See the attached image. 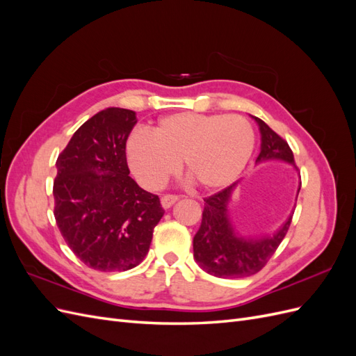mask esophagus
I'll use <instances>...</instances> for the list:
<instances>
[{
	"label": "esophagus",
	"mask_w": 356,
	"mask_h": 356,
	"mask_svg": "<svg viewBox=\"0 0 356 356\" xmlns=\"http://www.w3.org/2000/svg\"><path fill=\"white\" fill-rule=\"evenodd\" d=\"M177 200H178V196H175V195H165V196H161L160 203L165 209H169Z\"/></svg>",
	"instance_id": "1"
}]
</instances>
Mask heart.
<instances>
[{
	"label": "heart",
	"instance_id": "heart-1",
	"mask_svg": "<svg viewBox=\"0 0 356 356\" xmlns=\"http://www.w3.org/2000/svg\"><path fill=\"white\" fill-rule=\"evenodd\" d=\"M255 145L252 124L232 114L175 113L161 117L149 135L126 143V159L147 187H160L179 169L203 190H221L242 174Z\"/></svg>",
	"mask_w": 356,
	"mask_h": 356
}]
</instances>
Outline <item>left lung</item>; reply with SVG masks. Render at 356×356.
I'll return each mask as SVG.
<instances>
[{
  "instance_id": "obj_1",
  "label": "left lung",
  "mask_w": 356,
  "mask_h": 356,
  "mask_svg": "<svg viewBox=\"0 0 356 356\" xmlns=\"http://www.w3.org/2000/svg\"><path fill=\"white\" fill-rule=\"evenodd\" d=\"M261 134V148L255 163L281 160L296 168L294 154L289 145L273 132L261 118L251 115ZM239 182L204 199L202 224L193 239V255L204 272L224 279H239L260 272L281 245L289 229L291 212L286 221L272 234L243 236L236 230L230 218L229 203ZM301 181L297 190V196Z\"/></svg>"
}]
</instances>
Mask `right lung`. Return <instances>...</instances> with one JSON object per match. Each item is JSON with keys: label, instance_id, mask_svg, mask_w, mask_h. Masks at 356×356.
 <instances>
[{"label": "right lung", "instance_id": "1", "mask_svg": "<svg viewBox=\"0 0 356 356\" xmlns=\"http://www.w3.org/2000/svg\"><path fill=\"white\" fill-rule=\"evenodd\" d=\"M136 113L105 108L83 123L56 160L55 218L80 260L99 272L141 263L163 217L159 196L129 177L126 141Z\"/></svg>", "mask_w": 356, "mask_h": 356}]
</instances>
